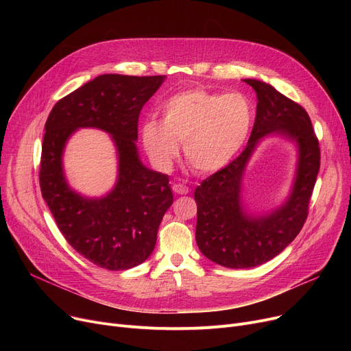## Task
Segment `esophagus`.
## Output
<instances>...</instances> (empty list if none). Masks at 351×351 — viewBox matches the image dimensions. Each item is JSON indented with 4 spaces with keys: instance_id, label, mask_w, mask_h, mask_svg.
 <instances>
[{
    "instance_id": "esophagus-1",
    "label": "esophagus",
    "mask_w": 351,
    "mask_h": 351,
    "mask_svg": "<svg viewBox=\"0 0 351 351\" xmlns=\"http://www.w3.org/2000/svg\"><path fill=\"white\" fill-rule=\"evenodd\" d=\"M172 189L178 195H186V193H189V188L186 185H182V183H176V185H173Z\"/></svg>"
}]
</instances>
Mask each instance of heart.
Listing matches in <instances>:
<instances>
[{
    "label": "heart",
    "mask_w": 351,
    "mask_h": 351,
    "mask_svg": "<svg viewBox=\"0 0 351 351\" xmlns=\"http://www.w3.org/2000/svg\"><path fill=\"white\" fill-rule=\"evenodd\" d=\"M253 122L252 105L239 92L206 89L178 92L162 105V121L146 119L142 145L160 169H169L183 142L186 160L196 172L213 173L242 149Z\"/></svg>",
    "instance_id": "heart-1"
}]
</instances>
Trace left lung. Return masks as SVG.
I'll return each instance as SVG.
<instances>
[{
	"label": "left lung",
	"mask_w": 351,
	"mask_h": 351,
	"mask_svg": "<svg viewBox=\"0 0 351 351\" xmlns=\"http://www.w3.org/2000/svg\"><path fill=\"white\" fill-rule=\"evenodd\" d=\"M257 97L256 119L245 151L195 191L196 243L209 261L229 269L263 265L285 250L302 230L320 169V147L306 110L259 80L246 78ZM282 136L297 146L298 160L288 197L265 214L243 200V178L260 142Z\"/></svg>",
	"instance_id": "8db88e82"
}]
</instances>
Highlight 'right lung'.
Wrapping results in <instances>:
<instances>
[{
	"label": "right lung",
	"instance_id": "right-lung-1",
	"mask_svg": "<svg viewBox=\"0 0 351 351\" xmlns=\"http://www.w3.org/2000/svg\"><path fill=\"white\" fill-rule=\"evenodd\" d=\"M165 78L104 73L55 104L45 123L43 197L66 242L108 270L131 269L151 256L162 217L173 204L169 176L146 168L136 146L141 109ZM81 127L109 133L117 149L116 185L99 198L73 191L64 178V146Z\"/></svg>",
	"mask_w": 351,
	"mask_h": 351
}]
</instances>
